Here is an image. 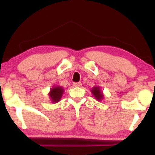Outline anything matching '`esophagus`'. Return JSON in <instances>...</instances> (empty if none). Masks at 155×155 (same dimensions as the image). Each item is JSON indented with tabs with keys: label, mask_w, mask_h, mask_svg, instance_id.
Masks as SVG:
<instances>
[{
	"label": "esophagus",
	"mask_w": 155,
	"mask_h": 155,
	"mask_svg": "<svg viewBox=\"0 0 155 155\" xmlns=\"http://www.w3.org/2000/svg\"><path fill=\"white\" fill-rule=\"evenodd\" d=\"M74 84V87H80V86H81V82H74V84Z\"/></svg>",
	"instance_id": "obj_1"
}]
</instances>
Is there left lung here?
Wrapping results in <instances>:
<instances>
[{"instance_id": "obj_1", "label": "left lung", "mask_w": 155, "mask_h": 155, "mask_svg": "<svg viewBox=\"0 0 155 155\" xmlns=\"http://www.w3.org/2000/svg\"><path fill=\"white\" fill-rule=\"evenodd\" d=\"M91 91L92 92V95H94V97H95V98L97 99V100L100 101V100H101V99H102L103 96H104V95H103L102 92H101L100 89L97 87H94L91 90Z\"/></svg>"}]
</instances>
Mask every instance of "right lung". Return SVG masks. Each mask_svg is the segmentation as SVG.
<instances>
[{"instance_id": "add662e5", "label": "right lung", "mask_w": 155, "mask_h": 155, "mask_svg": "<svg viewBox=\"0 0 155 155\" xmlns=\"http://www.w3.org/2000/svg\"><path fill=\"white\" fill-rule=\"evenodd\" d=\"M63 93V89L60 87H56L51 89L50 92H49V96H50L52 102L57 103L61 98Z\"/></svg>"}]
</instances>
